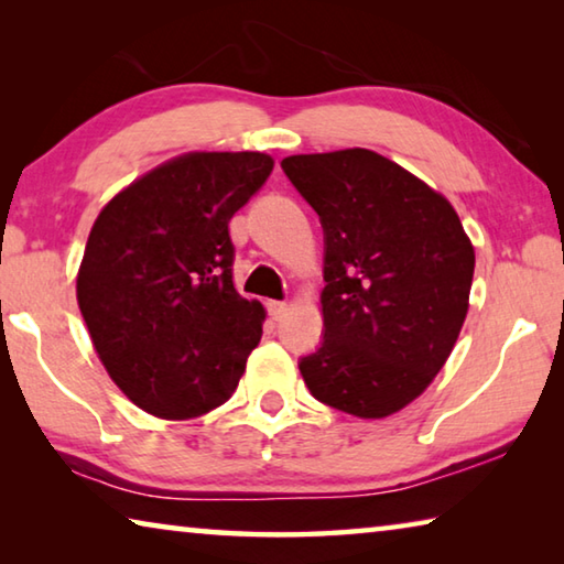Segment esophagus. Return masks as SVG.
<instances>
[{
    "mask_svg": "<svg viewBox=\"0 0 564 564\" xmlns=\"http://www.w3.org/2000/svg\"><path fill=\"white\" fill-rule=\"evenodd\" d=\"M269 313L273 321H283L285 313H289V303L283 301H269Z\"/></svg>",
    "mask_w": 564,
    "mask_h": 564,
    "instance_id": "esophagus-1",
    "label": "esophagus"
}]
</instances>
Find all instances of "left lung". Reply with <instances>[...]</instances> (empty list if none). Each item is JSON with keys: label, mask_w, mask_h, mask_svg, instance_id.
Wrapping results in <instances>:
<instances>
[{"label": "left lung", "mask_w": 564, "mask_h": 564, "mask_svg": "<svg viewBox=\"0 0 564 564\" xmlns=\"http://www.w3.org/2000/svg\"><path fill=\"white\" fill-rule=\"evenodd\" d=\"M281 166L326 238V333L299 366L305 386L348 415H393L451 358L470 308L473 241L443 194L370 149L295 154Z\"/></svg>", "instance_id": "left-lung-1"}]
</instances>
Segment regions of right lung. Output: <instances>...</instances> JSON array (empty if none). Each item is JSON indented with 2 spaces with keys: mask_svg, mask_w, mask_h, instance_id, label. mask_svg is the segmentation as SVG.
Segmentation results:
<instances>
[{
  "mask_svg": "<svg viewBox=\"0 0 564 564\" xmlns=\"http://www.w3.org/2000/svg\"><path fill=\"white\" fill-rule=\"evenodd\" d=\"M261 151H188L101 208L76 273L94 350L133 405L161 420L234 395L265 308L234 285L228 221L263 181Z\"/></svg>",
  "mask_w": 564,
  "mask_h": 564,
  "instance_id": "obj_1",
  "label": "right lung"
}]
</instances>
